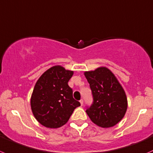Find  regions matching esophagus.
Segmentation results:
<instances>
[{"mask_svg":"<svg viewBox=\"0 0 153 153\" xmlns=\"http://www.w3.org/2000/svg\"><path fill=\"white\" fill-rule=\"evenodd\" d=\"M83 102H84V101H83L82 99H81V100H79V102H80V104H81V105H83Z\"/></svg>","mask_w":153,"mask_h":153,"instance_id":"obj_1","label":"esophagus"}]
</instances>
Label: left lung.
<instances>
[{"instance_id": "obj_1", "label": "left lung", "mask_w": 153, "mask_h": 153, "mask_svg": "<svg viewBox=\"0 0 153 153\" xmlns=\"http://www.w3.org/2000/svg\"><path fill=\"white\" fill-rule=\"evenodd\" d=\"M93 102L86 113L91 121L102 128L114 126L124 117L127 109V98L121 85L112 72L105 67L85 72Z\"/></svg>"}]
</instances>
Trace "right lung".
Segmentation results:
<instances>
[{
    "label": "right lung",
    "mask_w": 153,
    "mask_h": 153,
    "mask_svg": "<svg viewBox=\"0 0 153 153\" xmlns=\"http://www.w3.org/2000/svg\"><path fill=\"white\" fill-rule=\"evenodd\" d=\"M73 74L74 71L56 65L46 71L36 82L30 105L34 117L45 127L62 126L80 105L68 84Z\"/></svg>",
    "instance_id": "right-lung-1"
}]
</instances>
